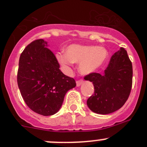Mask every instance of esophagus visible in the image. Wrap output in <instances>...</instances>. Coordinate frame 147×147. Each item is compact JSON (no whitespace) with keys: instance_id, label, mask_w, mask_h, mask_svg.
Masks as SVG:
<instances>
[{"instance_id":"obj_1","label":"esophagus","mask_w":147,"mask_h":147,"mask_svg":"<svg viewBox=\"0 0 147 147\" xmlns=\"http://www.w3.org/2000/svg\"><path fill=\"white\" fill-rule=\"evenodd\" d=\"M83 82V80H78L76 82V83H77V86H78V87H79V86H80L81 85V84H82V83Z\"/></svg>"}]
</instances>
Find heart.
Segmentation results:
<instances>
[{
	"label": "heart",
	"mask_w": 147,
	"mask_h": 147,
	"mask_svg": "<svg viewBox=\"0 0 147 147\" xmlns=\"http://www.w3.org/2000/svg\"><path fill=\"white\" fill-rule=\"evenodd\" d=\"M107 57L108 52L105 47L93 45H72L67 49V54L57 55L59 63L65 67L70 66L72 63H80L79 70L84 75L97 70Z\"/></svg>",
	"instance_id": "1"
}]
</instances>
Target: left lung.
Masks as SVG:
<instances>
[{
  "label": "left lung",
  "mask_w": 147,
  "mask_h": 147,
  "mask_svg": "<svg viewBox=\"0 0 147 147\" xmlns=\"http://www.w3.org/2000/svg\"><path fill=\"white\" fill-rule=\"evenodd\" d=\"M132 64L124 47L112 56L103 75L92 72L84 76L92 82L94 93L87 101L92 112L107 115L120 109L128 100L132 86Z\"/></svg>",
  "instance_id": "left-lung-1"
}]
</instances>
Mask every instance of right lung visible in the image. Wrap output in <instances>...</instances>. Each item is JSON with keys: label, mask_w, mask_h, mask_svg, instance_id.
Here are the masks:
<instances>
[{"label": "right lung", "mask_w": 147, "mask_h": 147, "mask_svg": "<svg viewBox=\"0 0 147 147\" xmlns=\"http://www.w3.org/2000/svg\"><path fill=\"white\" fill-rule=\"evenodd\" d=\"M17 82L28 107L43 116L58 112L67 92L76 86L73 78L61 72L55 55L42 39L32 41L20 55Z\"/></svg>", "instance_id": "1"}]
</instances>
